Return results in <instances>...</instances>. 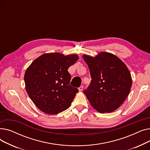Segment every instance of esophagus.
<instances>
[{
	"label": "esophagus",
	"instance_id": "1",
	"mask_svg": "<svg viewBox=\"0 0 150 150\" xmlns=\"http://www.w3.org/2000/svg\"><path fill=\"white\" fill-rule=\"evenodd\" d=\"M83 89V86H81L80 87L78 88V90H79V91H82Z\"/></svg>",
	"mask_w": 150,
	"mask_h": 150
}]
</instances>
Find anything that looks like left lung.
Masks as SVG:
<instances>
[{
  "label": "left lung",
  "mask_w": 150,
  "mask_h": 150,
  "mask_svg": "<svg viewBox=\"0 0 150 150\" xmlns=\"http://www.w3.org/2000/svg\"><path fill=\"white\" fill-rule=\"evenodd\" d=\"M92 80L83 92L92 107L101 113L111 112L128 97L132 79L127 67L114 54L101 52L95 58L84 54Z\"/></svg>",
  "instance_id": "obj_1"
}]
</instances>
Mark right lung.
I'll return each instance as SVG.
<instances>
[{
  "label": "right lung",
  "mask_w": 150,
  "mask_h": 150,
  "mask_svg": "<svg viewBox=\"0 0 150 150\" xmlns=\"http://www.w3.org/2000/svg\"><path fill=\"white\" fill-rule=\"evenodd\" d=\"M78 59L77 54L45 53L28 67L24 76L25 89L41 111L57 114L71 105L78 89L70 85L68 68Z\"/></svg>",
  "instance_id": "obj_1"
}]
</instances>
